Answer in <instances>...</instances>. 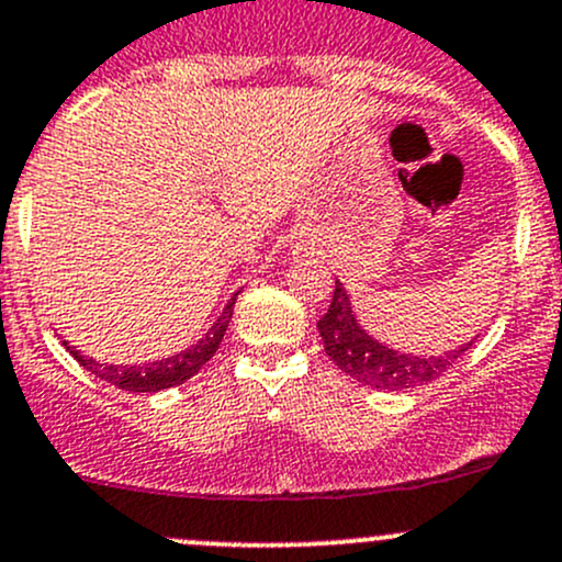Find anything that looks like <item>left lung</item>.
Masks as SVG:
<instances>
[{
    "label": "left lung",
    "instance_id": "obj_1",
    "mask_svg": "<svg viewBox=\"0 0 562 562\" xmlns=\"http://www.w3.org/2000/svg\"><path fill=\"white\" fill-rule=\"evenodd\" d=\"M323 336L328 358L345 371L352 380L376 390H409L417 385H428L436 376L445 374L447 369L474 345V339L460 345L458 350L445 352V356H412V352H398L393 347L382 345L369 334L352 315L350 296L345 285L336 280L334 299L326 315L317 323Z\"/></svg>",
    "mask_w": 562,
    "mask_h": 562
}]
</instances>
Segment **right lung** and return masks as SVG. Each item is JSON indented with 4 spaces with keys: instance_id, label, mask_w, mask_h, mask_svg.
Listing matches in <instances>:
<instances>
[{
    "instance_id": "obj_1",
    "label": "right lung",
    "mask_w": 562,
    "mask_h": 562,
    "mask_svg": "<svg viewBox=\"0 0 562 562\" xmlns=\"http://www.w3.org/2000/svg\"><path fill=\"white\" fill-rule=\"evenodd\" d=\"M239 293H234L228 299L226 310L221 312L212 328L206 330L202 339L196 345H191L188 350L177 352V356L161 358V360H153V363H142V366H108V363H99V360L80 356L75 347H69V341H64V347L69 350L82 369H88L91 374H97L99 380L110 382V385L121 387V390H132V393H158V390H167L175 385H182L186 380H191L199 369L215 356V350L221 347L223 334H226L228 323H232L234 315V304Z\"/></svg>"
}]
</instances>
